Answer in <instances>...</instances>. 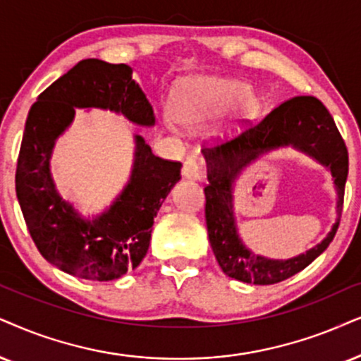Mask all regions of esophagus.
Instances as JSON below:
<instances>
[{
    "label": "esophagus",
    "mask_w": 361,
    "mask_h": 361,
    "mask_svg": "<svg viewBox=\"0 0 361 361\" xmlns=\"http://www.w3.org/2000/svg\"><path fill=\"white\" fill-rule=\"evenodd\" d=\"M181 173H183L186 180H202L203 166L196 158H188L183 163V170H181Z\"/></svg>",
    "instance_id": "1"
}]
</instances>
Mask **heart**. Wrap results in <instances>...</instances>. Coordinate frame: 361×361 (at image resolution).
I'll list each match as a JSON object with an SVG mask.
<instances>
[{
	"label": "heart",
	"instance_id": "1",
	"mask_svg": "<svg viewBox=\"0 0 361 361\" xmlns=\"http://www.w3.org/2000/svg\"><path fill=\"white\" fill-rule=\"evenodd\" d=\"M250 88L245 83L228 78H198L181 86L175 103L178 120L185 125H203L230 113L236 104L248 97ZM259 104L255 98L243 103V115L253 116ZM171 125V123H170Z\"/></svg>",
	"mask_w": 361,
	"mask_h": 361
}]
</instances>
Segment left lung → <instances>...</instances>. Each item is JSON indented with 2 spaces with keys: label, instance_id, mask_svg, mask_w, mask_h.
<instances>
[{
  "label": "left lung",
  "instance_id": "left-lung-1",
  "mask_svg": "<svg viewBox=\"0 0 361 361\" xmlns=\"http://www.w3.org/2000/svg\"><path fill=\"white\" fill-rule=\"evenodd\" d=\"M286 146L305 152L332 171L339 200L337 220L320 244L293 259L275 260L253 254L239 236L233 208V185L240 171L255 159ZM202 153L208 171V186L204 188L208 238L225 275L253 285H273L302 271L328 248L340 225L348 176V152L338 128L320 99L291 98L238 138L220 147L203 148Z\"/></svg>",
  "mask_w": 361,
  "mask_h": 361
}]
</instances>
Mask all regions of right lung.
I'll list each match as a JSON object with an SVG mask.
<instances>
[{"label": "right lung", "instance_id": "obj_1", "mask_svg": "<svg viewBox=\"0 0 361 361\" xmlns=\"http://www.w3.org/2000/svg\"><path fill=\"white\" fill-rule=\"evenodd\" d=\"M76 108L109 109L138 126H154L153 106L128 65L83 59L39 94L26 118L16 166V196L44 259L68 275L109 281L136 268L148 252L159 207L180 181L181 163L154 157L135 135L133 168L115 202L83 216L58 193L51 176L56 140Z\"/></svg>", "mask_w": 361, "mask_h": 361}]
</instances>
